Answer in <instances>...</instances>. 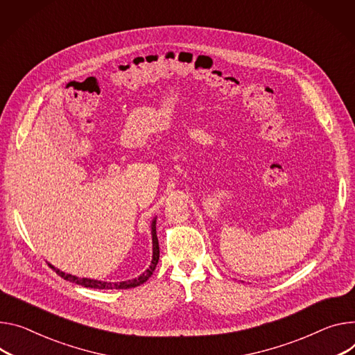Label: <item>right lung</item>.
Segmentation results:
<instances>
[{
  "label": "right lung",
  "instance_id": "add662e5",
  "mask_svg": "<svg viewBox=\"0 0 355 355\" xmlns=\"http://www.w3.org/2000/svg\"><path fill=\"white\" fill-rule=\"evenodd\" d=\"M155 219H153L151 222V239H153V259H151V263L150 266L137 277L132 279V280H124V282H102V280H96V279H87V277H78V276H73V275H69V273H65L62 272L59 269H56L55 266H52L49 263V266L65 280H69L72 283H76V284H80V286H85V287H90V288H105V290H114V288H132V287H136V286H140L143 284L144 282L148 280V277L153 275L157 263H158V259H159V246H158V239H157V231H155Z\"/></svg>",
  "mask_w": 355,
  "mask_h": 355
}]
</instances>
